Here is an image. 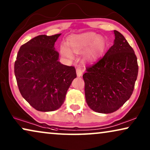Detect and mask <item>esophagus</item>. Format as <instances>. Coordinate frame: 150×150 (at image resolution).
<instances>
[{"label":"esophagus","instance_id":"34e87169","mask_svg":"<svg viewBox=\"0 0 150 150\" xmlns=\"http://www.w3.org/2000/svg\"><path fill=\"white\" fill-rule=\"evenodd\" d=\"M76 74L79 77L81 76H82V74H83V67H78L76 69Z\"/></svg>","mask_w":150,"mask_h":150}]
</instances>
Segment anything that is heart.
Instances as JSON below:
<instances>
[{
	"label": "heart",
	"instance_id": "heart-1",
	"mask_svg": "<svg viewBox=\"0 0 150 150\" xmlns=\"http://www.w3.org/2000/svg\"><path fill=\"white\" fill-rule=\"evenodd\" d=\"M91 45L85 54L86 60H91L103 50L105 42L103 38H98L94 33H85L71 37L67 41V46L69 51L74 53H81ZM66 49L62 48L61 52L63 56L71 58V54Z\"/></svg>",
	"mask_w": 150,
	"mask_h": 150
}]
</instances>
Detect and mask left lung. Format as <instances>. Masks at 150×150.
<instances>
[{"label": "left lung", "instance_id": "left-lung-1", "mask_svg": "<svg viewBox=\"0 0 150 150\" xmlns=\"http://www.w3.org/2000/svg\"><path fill=\"white\" fill-rule=\"evenodd\" d=\"M114 44L101 58L86 67V102L100 113L118 110L130 98L138 75L137 58L133 48L120 32L114 30Z\"/></svg>", "mask_w": 150, "mask_h": 150}]
</instances>
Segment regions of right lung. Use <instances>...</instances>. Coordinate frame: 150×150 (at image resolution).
Here are the masks:
<instances>
[{"label":"right lung","mask_w":150,"mask_h":150,"mask_svg":"<svg viewBox=\"0 0 150 150\" xmlns=\"http://www.w3.org/2000/svg\"><path fill=\"white\" fill-rule=\"evenodd\" d=\"M61 34L41 35L22 45L14 64V73L22 97L39 111H53L65 101L76 77L73 66L61 64L54 43Z\"/></svg>","instance_id":"right-lung-1"}]
</instances>
